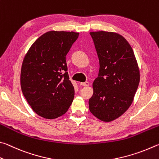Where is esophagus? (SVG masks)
<instances>
[{
  "instance_id": "esophagus-1",
  "label": "esophagus",
  "mask_w": 159,
  "mask_h": 159,
  "mask_svg": "<svg viewBox=\"0 0 159 159\" xmlns=\"http://www.w3.org/2000/svg\"><path fill=\"white\" fill-rule=\"evenodd\" d=\"M81 84L82 86H84V87H88V86H89V82H82V83H81V84Z\"/></svg>"
}]
</instances>
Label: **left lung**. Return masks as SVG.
Masks as SVG:
<instances>
[{"mask_svg":"<svg viewBox=\"0 0 159 159\" xmlns=\"http://www.w3.org/2000/svg\"><path fill=\"white\" fill-rule=\"evenodd\" d=\"M98 54V76L93 83L89 110L102 121H112L129 109L140 82V70L129 43L118 33L91 32Z\"/></svg>","mask_w":159,"mask_h":159,"instance_id":"left-lung-1","label":"left lung"}]
</instances>
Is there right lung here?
<instances>
[{
	"label": "right lung",
	"mask_w": 159,
	"mask_h": 159,
	"mask_svg": "<svg viewBox=\"0 0 159 159\" xmlns=\"http://www.w3.org/2000/svg\"><path fill=\"white\" fill-rule=\"evenodd\" d=\"M79 33L49 31L30 47L21 70V87L33 110L53 119L64 115L75 96L69 79L66 56Z\"/></svg>",
	"instance_id": "add662e5"
}]
</instances>
